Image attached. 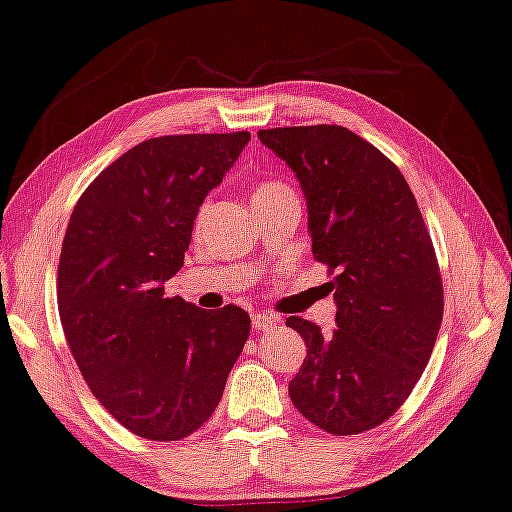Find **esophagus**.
I'll list each match as a JSON object with an SVG mask.
<instances>
[{
    "mask_svg": "<svg viewBox=\"0 0 512 512\" xmlns=\"http://www.w3.org/2000/svg\"><path fill=\"white\" fill-rule=\"evenodd\" d=\"M278 324V317L271 315V312H257L253 315V329L255 331H269Z\"/></svg>",
    "mask_w": 512,
    "mask_h": 512,
    "instance_id": "34e87169",
    "label": "esophagus"
}]
</instances>
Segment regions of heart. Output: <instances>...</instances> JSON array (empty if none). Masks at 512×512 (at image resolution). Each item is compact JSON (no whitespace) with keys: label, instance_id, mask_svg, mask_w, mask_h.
Here are the masks:
<instances>
[{"label":"heart","instance_id":"1","mask_svg":"<svg viewBox=\"0 0 512 512\" xmlns=\"http://www.w3.org/2000/svg\"><path fill=\"white\" fill-rule=\"evenodd\" d=\"M282 193H289V188L285 186V183H280V181H262V183H257L255 195H253V202L264 200V197L282 195Z\"/></svg>","mask_w":512,"mask_h":512}]
</instances>
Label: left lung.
<instances>
[{
    "label": "left lung",
    "mask_w": 512,
    "mask_h": 512,
    "mask_svg": "<svg viewBox=\"0 0 512 512\" xmlns=\"http://www.w3.org/2000/svg\"><path fill=\"white\" fill-rule=\"evenodd\" d=\"M257 137L301 181L312 255L333 276L338 303L331 335L287 317L308 347L289 398L324 432L372 430L414 391L444 317L421 209L398 165L349 128L289 126Z\"/></svg>",
    "instance_id": "left-lung-1"
}]
</instances>
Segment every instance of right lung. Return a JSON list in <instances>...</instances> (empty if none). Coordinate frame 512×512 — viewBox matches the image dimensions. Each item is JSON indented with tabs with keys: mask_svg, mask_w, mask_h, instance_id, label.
<instances>
[{
	"mask_svg": "<svg viewBox=\"0 0 512 512\" xmlns=\"http://www.w3.org/2000/svg\"><path fill=\"white\" fill-rule=\"evenodd\" d=\"M248 131L151 137L80 195L57 271L66 342L94 398L128 432L179 441L209 421L250 335L243 308L165 296L200 204Z\"/></svg>",
	"mask_w": 512,
	"mask_h": 512,
	"instance_id": "right-lung-1",
	"label": "right lung"
}]
</instances>
